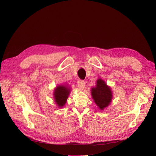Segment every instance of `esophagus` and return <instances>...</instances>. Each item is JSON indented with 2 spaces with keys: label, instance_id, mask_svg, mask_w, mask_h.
Segmentation results:
<instances>
[{
  "label": "esophagus",
  "instance_id": "34e87169",
  "mask_svg": "<svg viewBox=\"0 0 156 156\" xmlns=\"http://www.w3.org/2000/svg\"><path fill=\"white\" fill-rule=\"evenodd\" d=\"M78 86L80 90H83L85 88V82L82 80H79L78 81Z\"/></svg>",
  "mask_w": 156,
  "mask_h": 156
}]
</instances>
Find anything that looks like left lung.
I'll list each match as a JSON object with an SVG mask.
<instances>
[{
  "label": "left lung",
  "mask_w": 156,
  "mask_h": 156,
  "mask_svg": "<svg viewBox=\"0 0 156 156\" xmlns=\"http://www.w3.org/2000/svg\"><path fill=\"white\" fill-rule=\"evenodd\" d=\"M91 95L97 107L102 111L108 107L112 102V90L101 78L97 80L95 87L91 88Z\"/></svg>",
  "instance_id": "1"
}]
</instances>
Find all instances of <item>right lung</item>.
<instances>
[{
    "instance_id": "right-lung-1",
    "label": "right lung",
    "mask_w": 156,
    "mask_h": 156,
    "mask_svg": "<svg viewBox=\"0 0 156 156\" xmlns=\"http://www.w3.org/2000/svg\"><path fill=\"white\" fill-rule=\"evenodd\" d=\"M71 89L66 85H59L54 90L53 97L57 107L61 108L65 105L68 98L71 93Z\"/></svg>"
}]
</instances>
